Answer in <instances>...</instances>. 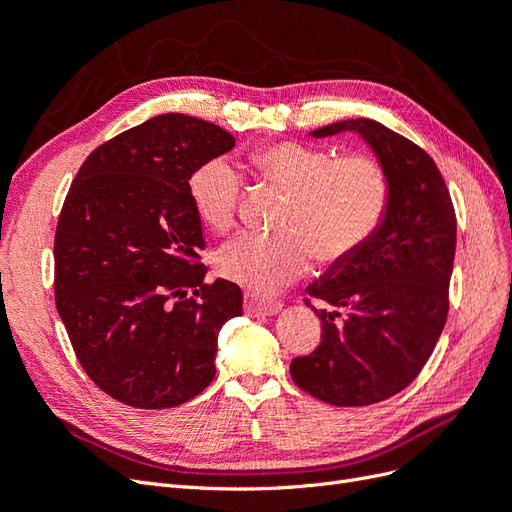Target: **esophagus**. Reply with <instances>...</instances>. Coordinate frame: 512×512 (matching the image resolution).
Listing matches in <instances>:
<instances>
[{
  "instance_id": "obj_1",
  "label": "esophagus",
  "mask_w": 512,
  "mask_h": 512,
  "mask_svg": "<svg viewBox=\"0 0 512 512\" xmlns=\"http://www.w3.org/2000/svg\"><path fill=\"white\" fill-rule=\"evenodd\" d=\"M245 312L252 314V316H275L282 312V303L277 301H258L247 297L245 299Z\"/></svg>"
}]
</instances>
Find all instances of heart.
<instances>
[{
  "label": "heart",
  "instance_id": "1",
  "mask_svg": "<svg viewBox=\"0 0 512 512\" xmlns=\"http://www.w3.org/2000/svg\"><path fill=\"white\" fill-rule=\"evenodd\" d=\"M260 177L288 192L280 232H239L215 254V267L247 290L271 294L307 269L309 258L335 262L374 235L389 203V181L369 156L335 158L327 149L275 143L252 153ZM239 173L228 160H209L190 177L200 222L224 232L235 224Z\"/></svg>",
  "mask_w": 512,
  "mask_h": 512
}]
</instances>
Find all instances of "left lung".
Segmentation results:
<instances>
[{
    "mask_svg": "<svg viewBox=\"0 0 512 512\" xmlns=\"http://www.w3.org/2000/svg\"><path fill=\"white\" fill-rule=\"evenodd\" d=\"M352 132L389 181L382 222L359 250L335 260L307 294L322 342L290 363L297 386L339 408L371 406L404 391L436 348L448 314L457 222L440 170L408 138L374 119H344L309 132Z\"/></svg>",
    "mask_w": 512,
    "mask_h": 512,
    "instance_id": "left-lung-1",
    "label": "left lung"
}]
</instances>
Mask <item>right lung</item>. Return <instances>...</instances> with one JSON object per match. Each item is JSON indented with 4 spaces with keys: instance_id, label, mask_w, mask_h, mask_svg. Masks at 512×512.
I'll list each match as a JSON object with an SVG mask.
<instances>
[{
    "instance_id": "1",
    "label": "right lung",
    "mask_w": 512,
    "mask_h": 512,
    "mask_svg": "<svg viewBox=\"0 0 512 512\" xmlns=\"http://www.w3.org/2000/svg\"><path fill=\"white\" fill-rule=\"evenodd\" d=\"M235 147L215 123L168 113L121 132L81 166L55 232V305L76 359L100 389L160 410L203 393L241 288L205 284L198 166Z\"/></svg>"
}]
</instances>
